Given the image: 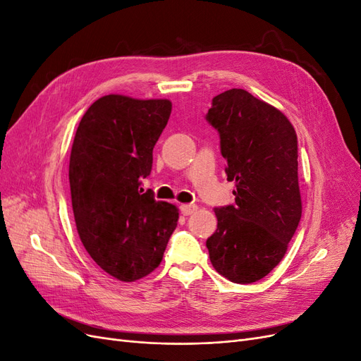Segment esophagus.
<instances>
[{"instance_id": "obj_1", "label": "esophagus", "mask_w": 361, "mask_h": 361, "mask_svg": "<svg viewBox=\"0 0 361 361\" xmlns=\"http://www.w3.org/2000/svg\"><path fill=\"white\" fill-rule=\"evenodd\" d=\"M195 211H197V206L195 204H192V203H187V204H180V214L182 215H191V214H194Z\"/></svg>"}]
</instances>
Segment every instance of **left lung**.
I'll use <instances>...</instances> for the list:
<instances>
[{"instance_id":"obj_1","label":"left lung","mask_w":361,"mask_h":361,"mask_svg":"<svg viewBox=\"0 0 361 361\" xmlns=\"http://www.w3.org/2000/svg\"><path fill=\"white\" fill-rule=\"evenodd\" d=\"M206 120L236 185L235 203L214 209L206 247L218 274L247 285L280 264L301 220L297 134L285 114L243 89L215 96Z\"/></svg>"}]
</instances>
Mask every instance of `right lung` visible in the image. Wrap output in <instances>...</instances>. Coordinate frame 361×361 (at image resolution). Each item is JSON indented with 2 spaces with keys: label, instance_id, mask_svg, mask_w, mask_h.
<instances>
[{
  "label": "right lung",
  "instance_id": "right-lung-1",
  "mask_svg": "<svg viewBox=\"0 0 361 361\" xmlns=\"http://www.w3.org/2000/svg\"><path fill=\"white\" fill-rule=\"evenodd\" d=\"M170 113L167 99L106 94L76 129L69 161L76 231L87 253L117 280L150 274L178 226V207L141 187Z\"/></svg>",
  "mask_w": 361,
  "mask_h": 361
}]
</instances>
